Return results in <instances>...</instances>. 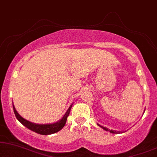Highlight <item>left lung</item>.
I'll return each mask as SVG.
<instances>
[{
    "mask_svg": "<svg viewBox=\"0 0 157 157\" xmlns=\"http://www.w3.org/2000/svg\"><path fill=\"white\" fill-rule=\"evenodd\" d=\"M100 126V127H101L102 128H104V129L105 130V131H109V132H110L111 133H112V134H119L120 133V132H116V131H113V130H109V129H108V128H106V127H104V126H100V125H98Z\"/></svg>",
    "mask_w": 157,
    "mask_h": 157,
    "instance_id": "left-lung-1",
    "label": "left lung"
}]
</instances>
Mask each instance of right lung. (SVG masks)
Listing matches in <instances>:
<instances>
[{"instance_id": "obj_1", "label": "right lung", "mask_w": 157, "mask_h": 157, "mask_svg": "<svg viewBox=\"0 0 157 157\" xmlns=\"http://www.w3.org/2000/svg\"><path fill=\"white\" fill-rule=\"evenodd\" d=\"M71 107H72V104L71 105L69 108H68V109L67 110V111H66L65 115L63 117V118H62L59 121L56 122V123L51 124H36L31 123V122L27 121V120H25L23 119V118L21 117V116L19 115V113L16 111L13 105V111L16 119H18L23 126H25V127L29 128V129L33 131V132L37 133V134H42V135L52 134L61 130V128L65 126L66 120H67V117H68V115H69Z\"/></svg>"}]
</instances>
